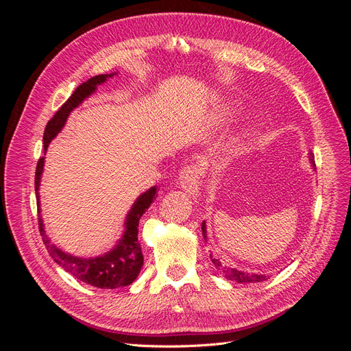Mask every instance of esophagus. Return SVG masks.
<instances>
[{
	"label": "esophagus",
	"instance_id": "1",
	"mask_svg": "<svg viewBox=\"0 0 351 351\" xmlns=\"http://www.w3.org/2000/svg\"><path fill=\"white\" fill-rule=\"evenodd\" d=\"M202 176H204V167L200 164H189L180 171V184L192 196H197L202 184Z\"/></svg>",
	"mask_w": 351,
	"mask_h": 351
}]
</instances>
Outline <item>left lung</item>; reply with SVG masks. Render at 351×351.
<instances>
[{
	"label": "left lung",
	"instance_id": "1",
	"mask_svg": "<svg viewBox=\"0 0 351 351\" xmlns=\"http://www.w3.org/2000/svg\"><path fill=\"white\" fill-rule=\"evenodd\" d=\"M309 159H311V164L315 165V156L311 152L309 154ZM202 234L206 239V226H205V221L202 222ZM210 261L212 263L215 265V268L224 275V277L230 281H236V282H241V284H247V282H261L267 280V275H261V274H250V272H244V271H239L236 268H231L227 267L226 263H222L219 259L214 258L210 254Z\"/></svg>",
	"mask_w": 351,
	"mask_h": 351
}]
</instances>
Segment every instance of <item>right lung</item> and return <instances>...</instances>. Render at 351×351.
Segmentation results:
<instances>
[{"label":"right lung","mask_w":351,"mask_h":351,"mask_svg":"<svg viewBox=\"0 0 351 351\" xmlns=\"http://www.w3.org/2000/svg\"><path fill=\"white\" fill-rule=\"evenodd\" d=\"M111 76V74H110ZM108 74H98L88 82L82 83L80 86L73 92L71 97L61 105V108L56 112V115L48 121L45 132H44V149L49 142L54 139L56 134L62 129L69 114L77 107V105L88 98L92 92L97 89V84L104 83L107 80ZM44 171V156L39 158L35 173V190H36V204H38V224H39V232L42 236V241H44L48 253L51 258L54 259L60 267L69 271L73 277L77 280L90 284L97 289H119V287L130 285L139 275L142 267H143V253L141 249V243L137 240V234H139V219L146 212V209L151 206V204L155 199L156 186L146 190L143 195L136 199L132 209L129 210L125 218V231L119 241L117 246L105 253L104 256L92 258V259H83L77 256H71L62 250L57 249L52 244L47 236L44 230V222L39 215V183H40V174Z\"/></svg>","instance_id":"right-lung-1"}]
</instances>
